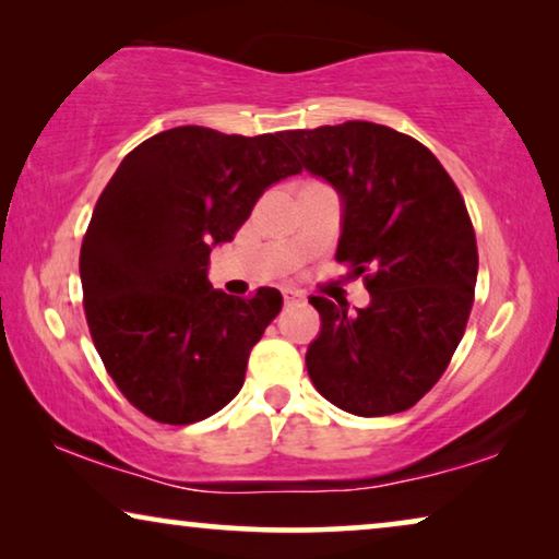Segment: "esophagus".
<instances>
[{
  "mask_svg": "<svg viewBox=\"0 0 559 559\" xmlns=\"http://www.w3.org/2000/svg\"><path fill=\"white\" fill-rule=\"evenodd\" d=\"M283 298H286V304H301V301H306V290L296 288V286H286L283 288Z\"/></svg>",
  "mask_w": 559,
  "mask_h": 559,
  "instance_id": "1",
  "label": "esophagus"
}]
</instances>
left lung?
Segmentation results:
<instances>
[{
  "label": "left lung",
  "mask_w": 559,
  "mask_h": 559,
  "mask_svg": "<svg viewBox=\"0 0 559 559\" xmlns=\"http://www.w3.org/2000/svg\"><path fill=\"white\" fill-rule=\"evenodd\" d=\"M286 140L344 198L336 261L371 294L356 313L308 298L323 321L308 377L356 416L412 409L447 371L474 304L477 236L460 188L427 145L386 124L348 120Z\"/></svg>",
  "instance_id": "1"
}]
</instances>
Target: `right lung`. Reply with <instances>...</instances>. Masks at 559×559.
Instances as JSON below:
<instances>
[{
    "label": "right lung",
    "mask_w": 559,
    "mask_h": 559,
    "mask_svg": "<svg viewBox=\"0 0 559 559\" xmlns=\"http://www.w3.org/2000/svg\"><path fill=\"white\" fill-rule=\"evenodd\" d=\"M301 168L283 132L186 124L130 150L99 193L80 248L82 306L115 386L153 421L207 419L243 386L283 296L211 288L207 253L233 240L271 182Z\"/></svg>",
    "instance_id": "obj_1"
}]
</instances>
